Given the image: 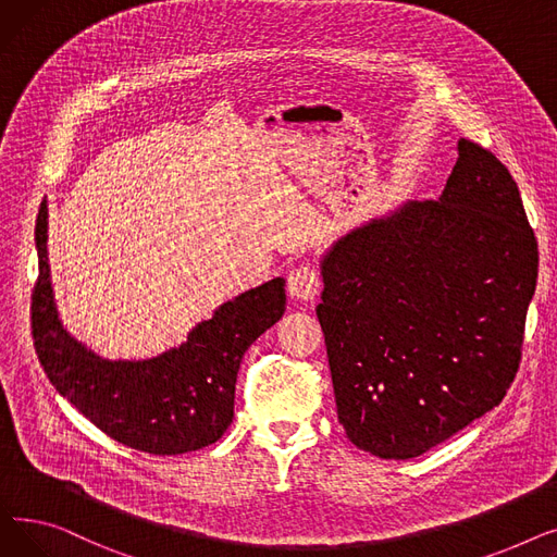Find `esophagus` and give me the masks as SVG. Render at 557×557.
I'll use <instances>...</instances> for the list:
<instances>
[{
    "label": "esophagus",
    "mask_w": 557,
    "mask_h": 557,
    "mask_svg": "<svg viewBox=\"0 0 557 557\" xmlns=\"http://www.w3.org/2000/svg\"><path fill=\"white\" fill-rule=\"evenodd\" d=\"M288 294L298 300H313L320 290V273L311 263H300L286 277Z\"/></svg>",
    "instance_id": "esophagus-1"
}]
</instances>
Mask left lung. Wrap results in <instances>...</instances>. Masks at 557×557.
<instances>
[{
  "label": "left lung",
  "instance_id": "8db88e82",
  "mask_svg": "<svg viewBox=\"0 0 557 557\" xmlns=\"http://www.w3.org/2000/svg\"><path fill=\"white\" fill-rule=\"evenodd\" d=\"M537 239L506 164L470 139L437 200L338 239L315 307L338 422L379 458H416L499 406L519 370Z\"/></svg>",
  "mask_w": 557,
  "mask_h": 557
}]
</instances>
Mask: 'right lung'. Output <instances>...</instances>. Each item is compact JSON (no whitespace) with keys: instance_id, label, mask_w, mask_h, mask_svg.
<instances>
[{"instance_id":"1","label":"right lung","mask_w":557,"mask_h":557,"mask_svg":"<svg viewBox=\"0 0 557 557\" xmlns=\"http://www.w3.org/2000/svg\"><path fill=\"white\" fill-rule=\"evenodd\" d=\"M36 248L32 334L51 386L131 449L175 456L216 443L234 418V384L246 349L286 309L284 280L223 302L181 347L144 361H110L78 343L58 318L47 261V202L36 221Z\"/></svg>"}]
</instances>
